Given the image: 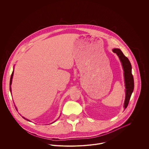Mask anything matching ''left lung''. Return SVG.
Returning a JSON list of instances; mask_svg holds the SVG:
<instances>
[{
  "label": "left lung",
  "mask_w": 149,
  "mask_h": 149,
  "mask_svg": "<svg viewBox=\"0 0 149 149\" xmlns=\"http://www.w3.org/2000/svg\"><path fill=\"white\" fill-rule=\"evenodd\" d=\"M112 51L116 53L119 57L123 70L124 80L125 84V99L124 102V110L127 108L131 94L134 89V77L132 74V66L129 60L125 56L119 49H113Z\"/></svg>",
  "instance_id": "8db88e82"
}]
</instances>
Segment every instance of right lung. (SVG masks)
Listing matches in <instances>:
<instances>
[{
	"label": "right lung",
	"instance_id": "right-lung-1",
	"mask_svg": "<svg viewBox=\"0 0 149 149\" xmlns=\"http://www.w3.org/2000/svg\"><path fill=\"white\" fill-rule=\"evenodd\" d=\"M13 73H14V68H13V71L12 72V75H11V77H10V83H9V88H10V93H12V89H11V85H12V78H13ZM15 109H17V107L15 106ZM24 119H25V120H28V121H30V120H28V119H27V118H24V117H22ZM55 121H54V122H55ZM54 122H52V123H54Z\"/></svg>",
	"mask_w": 149,
	"mask_h": 149
}]
</instances>
